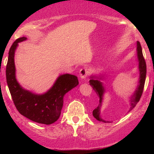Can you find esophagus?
I'll return each mask as SVG.
<instances>
[{
    "mask_svg": "<svg viewBox=\"0 0 154 154\" xmlns=\"http://www.w3.org/2000/svg\"><path fill=\"white\" fill-rule=\"evenodd\" d=\"M88 73H89V72H88V69L83 68L82 69H80V71H79V77H80L82 79H85L86 77H88Z\"/></svg>",
    "mask_w": 154,
    "mask_h": 154,
    "instance_id": "34e87169",
    "label": "esophagus"
}]
</instances>
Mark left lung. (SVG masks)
<instances>
[{"mask_svg": "<svg viewBox=\"0 0 154 154\" xmlns=\"http://www.w3.org/2000/svg\"><path fill=\"white\" fill-rule=\"evenodd\" d=\"M136 53H137V61H138V69H139V81L138 85L134 92V93L131 95L130 98V111L132 110L134 107L135 106L136 104L140 100L141 95H142L143 91V88L145 85V81H146V63L145 59L143 56L142 48H141L140 43L138 41L136 43ZM103 75L100 74V75H91V79H90V85L91 87L93 88L97 95L99 98V104L98 107L95 108L93 111V115L98 121L103 122L105 123H109L110 122L106 121L103 119L100 116V108L102 106V102H103L104 93H106V88L104 87L103 82L100 80L103 79Z\"/></svg>", "mask_w": 154, "mask_h": 154, "instance_id": "1", "label": "left lung"}]
</instances>
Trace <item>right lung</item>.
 <instances>
[{
	"mask_svg": "<svg viewBox=\"0 0 154 154\" xmlns=\"http://www.w3.org/2000/svg\"><path fill=\"white\" fill-rule=\"evenodd\" d=\"M26 40L18 38L12 44L6 65V82L16 108L22 115L40 124L51 125L61 115L63 96L78 85L77 77L69 74L58 77L53 86L43 94H36L24 89L16 78L14 55L18 44Z\"/></svg>",
	"mask_w": 154,
	"mask_h": 154,
	"instance_id": "obj_1",
	"label": "right lung"
}]
</instances>
